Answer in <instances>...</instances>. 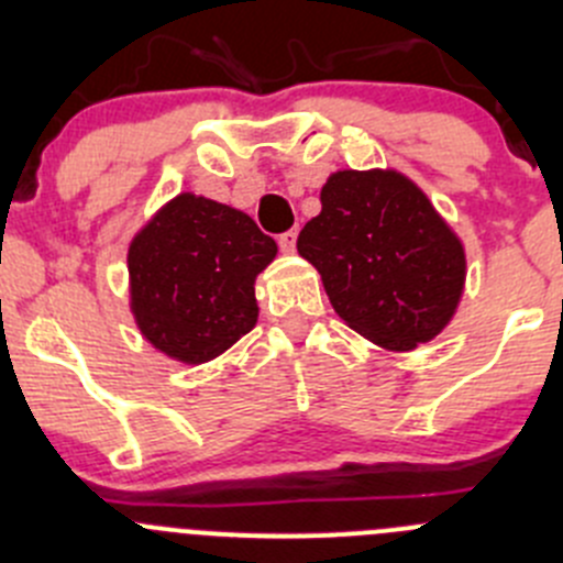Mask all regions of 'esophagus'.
Returning <instances> with one entry per match:
<instances>
[{"label":"esophagus","mask_w":563,"mask_h":563,"mask_svg":"<svg viewBox=\"0 0 563 563\" xmlns=\"http://www.w3.org/2000/svg\"><path fill=\"white\" fill-rule=\"evenodd\" d=\"M297 229H291V231H286V234H280L277 236V245H280V250L283 253H294V250H297Z\"/></svg>","instance_id":"1"}]
</instances>
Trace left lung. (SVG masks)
I'll return each instance as SVG.
<instances>
[{"label":"left lung","mask_w":563,"mask_h":563,"mask_svg":"<svg viewBox=\"0 0 563 563\" xmlns=\"http://www.w3.org/2000/svg\"><path fill=\"white\" fill-rule=\"evenodd\" d=\"M334 313L387 351H413L455 318L465 247L422 187L397 168H343L297 240Z\"/></svg>","instance_id":"left-lung-1"}]
</instances>
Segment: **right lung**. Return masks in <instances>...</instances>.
I'll return each mask as SVG.
<instances>
[{"mask_svg": "<svg viewBox=\"0 0 563 563\" xmlns=\"http://www.w3.org/2000/svg\"><path fill=\"white\" fill-rule=\"evenodd\" d=\"M275 258L277 242L242 209L179 192L128 245L141 338L181 365L212 362L255 327V277Z\"/></svg>", "mask_w": 563, "mask_h": 563, "instance_id": "right-lung-1", "label": "right lung"}]
</instances>
